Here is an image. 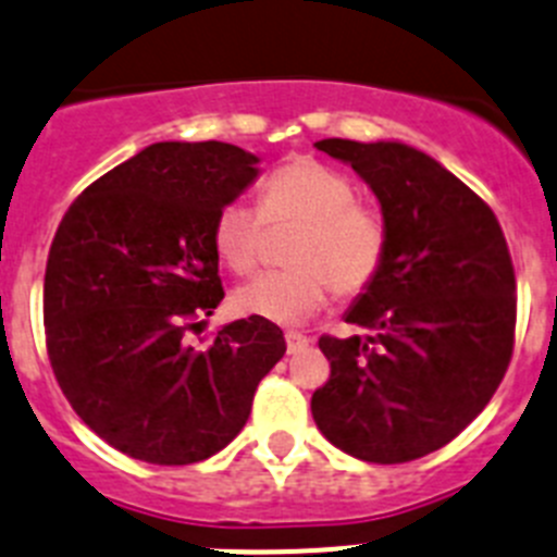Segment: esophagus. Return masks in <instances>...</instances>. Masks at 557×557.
I'll return each instance as SVG.
<instances>
[{
    "instance_id": "obj_1",
    "label": "esophagus",
    "mask_w": 557,
    "mask_h": 557,
    "mask_svg": "<svg viewBox=\"0 0 557 557\" xmlns=\"http://www.w3.org/2000/svg\"><path fill=\"white\" fill-rule=\"evenodd\" d=\"M284 339H287L289 354H300V350L309 348V342H312L306 334H300V331H287V334H284Z\"/></svg>"
}]
</instances>
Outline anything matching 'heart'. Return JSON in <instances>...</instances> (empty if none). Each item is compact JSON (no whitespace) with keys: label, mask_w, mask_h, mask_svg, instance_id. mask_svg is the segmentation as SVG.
<instances>
[{"label":"heart","mask_w":557,"mask_h":557,"mask_svg":"<svg viewBox=\"0 0 557 557\" xmlns=\"http://www.w3.org/2000/svg\"><path fill=\"white\" fill-rule=\"evenodd\" d=\"M354 182L334 168L293 157L259 187V208L228 201L212 221L215 257L232 273L248 275L264 253V221L270 226L300 223L289 245L293 268L259 275L234 293V309L248 318L298 323L318 312L331 289L342 298L364 293L381 273L389 248L386 218L356 201Z\"/></svg>","instance_id":"1"}]
</instances>
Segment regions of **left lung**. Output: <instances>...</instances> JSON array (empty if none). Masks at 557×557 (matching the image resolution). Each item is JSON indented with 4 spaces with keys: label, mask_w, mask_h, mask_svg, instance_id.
<instances>
[{
    "label": "left lung",
    "mask_w": 557,
    "mask_h": 557,
    "mask_svg": "<svg viewBox=\"0 0 557 557\" xmlns=\"http://www.w3.org/2000/svg\"><path fill=\"white\" fill-rule=\"evenodd\" d=\"M389 226L375 282L345 320L367 336H320L331 375L312 417L331 445L372 463L445 447L481 414L511 364L517 275L497 218L478 193L403 143L329 137Z\"/></svg>",
    "instance_id": "left-lung-1"
}]
</instances>
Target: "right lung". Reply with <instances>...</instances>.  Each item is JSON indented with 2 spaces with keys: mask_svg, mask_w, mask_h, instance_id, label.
Masks as SVG:
<instances>
[{
  "mask_svg": "<svg viewBox=\"0 0 557 557\" xmlns=\"http://www.w3.org/2000/svg\"><path fill=\"white\" fill-rule=\"evenodd\" d=\"M232 143H154L85 187L44 278L46 350L79 420L137 461L185 467L232 442L287 350L245 318L187 342L223 300L212 221L257 178Z\"/></svg>",
  "mask_w": 557,
  "mask_h": 557,
  "instance_id": "right-lung-1",
  "label": "right lung"
}]
</instances>
